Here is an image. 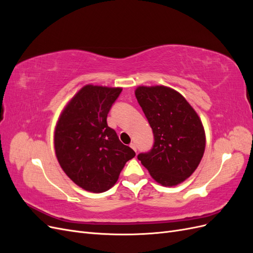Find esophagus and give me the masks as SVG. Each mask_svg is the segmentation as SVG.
I'll return each instance as SVG.
<instances>
[{
	"label": "esophagus",
	"instance_id": "obj_1",
	"mask_svg": "<svg viewBox=\"0 0 253 253\" xmlns=\"http://www.w3.org/2000/svg\"><path fill=\"white\" fill-rule=\"evenodd\" d=\"M129 147H131L135 152L137 151V149H136V144H135L134 142H131V144H129Z\"/></svg>",
	"mask_w": 253,
	"mask_h": 253
}]
</instances>
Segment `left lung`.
Segmentation results:
<instances>
[{
	"label": "left lung",
	"instance_id": "left-lung-1",
	"mask_svg": "<svg viewBox=\"0 0 253 253\" xmlns=\"http://www.w3.org/2000/svg\"><path fill=\"white\" fill-rule=\"evenodd\" d=\"M135 96L154 134V145L138 159L164 187L185 181L200 165L206 148L202 120L185 97L165 85L135 89Z\"/></svg>",
	"mask_w": 253,
	"mask_h": 253
}]
</instances>
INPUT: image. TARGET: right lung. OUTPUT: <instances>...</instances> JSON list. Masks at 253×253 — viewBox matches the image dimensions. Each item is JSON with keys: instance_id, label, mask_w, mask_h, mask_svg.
Returning a JSON list of instances; mask_svg holds the SVG:
<instances>
[{"instance_id": "right-lung-1", "label": "right lung", "mask_w": 253, "mask_h": 253, "mask_svg": "<svg viewBox=\"0 0 253 253\" xmlns=\"http://www.w3.org/2000/svg\"><path fill=\"white\" fill-rule=\"evenodd\" d=\"M121 90L84 85L67 102L57 121L53 145L58 163L76 185L88 192L111 189L127 160L135 156L106 122Z\"/></svg>"}]
</instances>
